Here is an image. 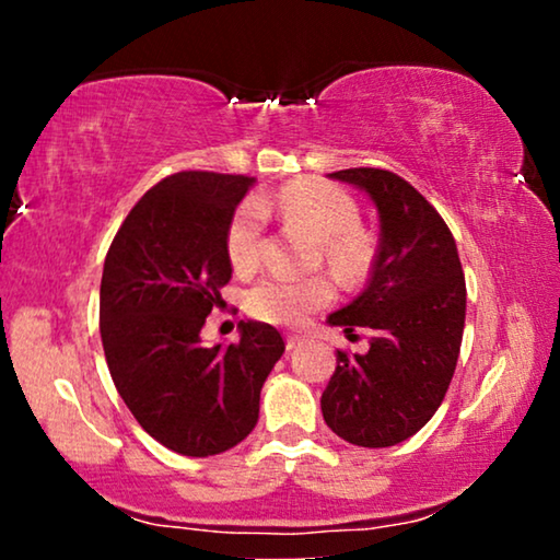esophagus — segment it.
Returning a JSON list of instances; mask_svg holds the SVG:
<instances>
[{"mask_svg": "<svg viewBox=\"0 0 560 560\" xmlns=\"http://www.w3.org/2000/svg\"><path fill=\"white\" fill-rule=\"evenodd\" d=\"M301 343H303L301 336H288V339H285V347H288V351L298 349V347H301Z\"/></svg>", "mask_w": 560, "mask_h": 560, "instance_id": "obj_1", "label": "esophagus"}]
</instances>
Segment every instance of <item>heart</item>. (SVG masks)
Segmentation results:
<instances>
[{"label": "heart", "instance_id": "b5f03b06", "mask_svg": "<svg viewBox=\"0 0 560 560\" xmlns=\"http://www.w3.org/2000/svg\"><path fill=\"white\" fill-rule=\"evenodd\" d=\"M275 206L290 224L303 226L320 242L326 262L343 278H357L370 259V247L359 232V206L328 183H293L280 196L242 203L226 229V257L236 272H252L262 255L265 211ZM334 285L326 278L267 275L247 293V311L278 326H301L318 308L331 303Z\"/></svg>", "mask_w": 560, "mask_h": 560}]
</instances>
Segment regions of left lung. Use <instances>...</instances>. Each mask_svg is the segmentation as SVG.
<instances>
[{"label": "left lung", "instance_id": "left-lung-1", "mask_svg": "<svg viewBox=\"0 0 560 560\" xmlns=\"http://www.w3.org/2000/svg\"><path fill=\"white\" fill-rule=\"evenodd\" d=\"M328 178L372 198L380 247L366 288L326 318L347 334L372 328V339L364 354H336L320 410L354 446H395L433 418L454 377L466 318L462 259L441 213L400 175L349 167Z\"/></svg>", "mask_w": 560, "mask_h": 560}]
</instances>
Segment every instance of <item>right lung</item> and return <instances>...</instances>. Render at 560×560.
Returning <instances> with one entry per match:
<instances>
[{"mask_svg": "<svg viewBox=\"0 0 560 560\" xmlns=\"http://www.w3.org/2000/svg\"><path fill=\"white\" fill-rule=\"evenodd\" d=\"M247 175L183 171L152 186L104 259L98 328L114 387L144 431L183 456L247 439L259 393L285 351L278 328L240 324V341L203 347L201 328L232 280L226 229Z\"/></svg>", "mask_w": 560, "mask_h": 560, "instance_id": "right-lung-1", "label": "right lung"}]
</instances>
